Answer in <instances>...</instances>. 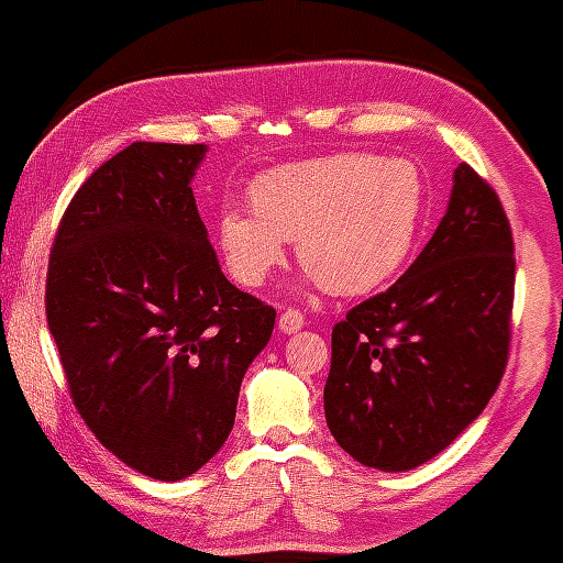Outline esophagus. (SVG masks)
I'll list each match as a JSON object with an SVG mask.
<instances>
[{
    "label": "esophagus",
    "mask_w": 563,
    "mask_h": 563,
    "mask_svg": "<svg viewBox=\"0 0 563 563\" xmlns=\"http://www.w3.org/2000/svg\"><path fill=\"white\" fill-rule=\"evenodd\" d=\"M303 328V314L296 312V309H286V312L280 314V320H277V331L280 333H296Z\"/></svg>",
    "instance_id": "obj_1"
}]
</instances>
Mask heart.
Wrapping results in <instances>:
<instances>
[{
  "mask_svg": "<svg viewBox=\"0 0 563 563\" xmlns=\"http://www.w3.org/2000/svg\"><path fill=\"white\" fill-rule=\"evenodd\" d=\"M251 211L219 217V249L241 286L260 288L286 260L335 296H365L410 260L426 214L423 174L407 158L367 153L294 161L260 174Z\"/></svg>",
  "mask_w": 563,
  "mask_h": 563,
  "instance_id": "obj_1",
  "label": "heart"
}]
</instances>
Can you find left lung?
I'll list each match as a JSON object with an SVG mask.
<instances>
[{"mask_svg": "<svg viewBox=\"0 0 563 563\" xmlns=\"http://www.w3.org/2000/svg\"><path fill=\"white\" fill-rule=\"evenodd\" d=\"M514 280L506 211L457 164L448 211L418 260L333 328L322 402L339 448L391 474L450 448L506 371Z\"/></svg>", "mask_w": 563, "mask_h": 563, "instance_id": "1", "label": "left lung"}]
</instances>
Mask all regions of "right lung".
<instances>
[{"instance_id":"1","label":"right lung","mask_w":563,"mask_h":563,"mask_svg":"<svg viewBox=\"0 0 563 563\" xmlns=\"http://www.w3.org/2000/svg\"><path fill=\"white\" fill-rule=\"evenodd\" d=\"M206 145L132 142L79 187L57 228L47 322L84 423L158 482L228 442L275 309L238 290L200 222Z\"/></svg>"}]
</instances>
